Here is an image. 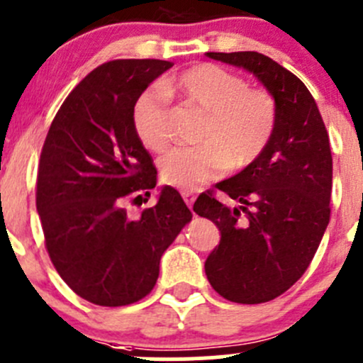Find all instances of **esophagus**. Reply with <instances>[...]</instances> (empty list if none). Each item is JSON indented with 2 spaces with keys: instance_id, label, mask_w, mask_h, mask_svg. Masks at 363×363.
<instances>
[{
  "instance_id": "obj_1",
  "label": "esophagus",
  "mask_w": 363,
  "mask_h": 363,
  "mask_svg": "<svg viewBox=\"0 0 363 363\" xmlns=\"http://www.w3.org/2000/svg\"><path fill=\"white\" fill-rule=\"evenodd\" d=\"M182 199H184V202L188 203L189 208H193V203H195L196 200V193L191 191V189H184V191H181Z\"/></svg>"
}]
</instances>
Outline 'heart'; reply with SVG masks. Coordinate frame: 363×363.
<instances>
[{"label":"heart","instance_id":"b5f03b06","mask_svg":"<svg viewBox=\"0 0 363 363\" xmlns=\"http://www.w3.org/2000/svg\"><path fill=\"white\" fill-rule=\"evenodd\" d=\"M170 93L207 112L199 133L200 145L177 147L160 160L167 184L195 188L221 177L228 168L244 170L269 147L277 124V105L263 87H250L237 73L212 63H196L167 82ZM137 137L152 152L172 144V111L158 86L142 91L131 108Z\"/></svg>","mask_w":363,"mask_h":363}]
</instances>
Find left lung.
I'll return each instance as SVG.
<instances>
[{"label": "left lung", "instance_id": "obj_1", "mask_svg": "<svg viewBox=\"0 0 363 363\" xmlns=\"http://www.w3.org/2000/svg\"><path fill=\"white\" fill-rule=\"evenodd\" d=\"M207 56L250 69L277 105L265 152L218 184L239 207L223 205L214 189L193 205L221 232L205 262L211 286L230 302L263 303L294 286L323 239L330 221V140L313 94L290 69L255 50Z\"/></svg>", "mask_w": 363, "mask_h": 363}]
</instances>
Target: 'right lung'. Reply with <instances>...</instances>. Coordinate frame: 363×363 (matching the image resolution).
<instances>
[{"label":"right lung","mask_w":363,"mask_h":363,"mask_svg":"<svg viewBox=\"0 0 363 363\" xmlns=\"http://www.w3.org/2000/svg\"><path fill=\"white\" fill-rule=\"evenodd\" d=\"M170 61L113 60L84 77L57 111L38 163L36 211L61 279L84 300L130 306L151 294L161 255L191 221L177 189L147 202L156 167L137 137L131 108Z\"/></svg>","instance_id":"1"}]
</instances>
